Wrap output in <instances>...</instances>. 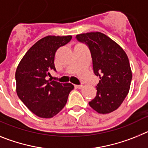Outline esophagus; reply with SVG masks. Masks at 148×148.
I'll use <instances>...</instances> for the list:
<instances>
[{
    "label": "esophagus",
    "instance_id": "obj_1",
    "mask_svg": "<svg viewBox=\"0 0 148 148\" xmlns=\"http://www.w3.org/2000/svg\"><path fill=\"white\" fill-rule=\"evenodd\" d=\"M74 86H75V88H83V86L82 84L75 85Z\"/></svg>",
    "mask_w": 148,
    "mask_h": 148
}]
</instances>
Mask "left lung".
<instances>
[{"label": "left lung", "mask_w": 148, "mask_h": 148, "mask_svg": "<svg viewBox=\"0 0 148 148\" xmlns=\"http://www.w3.org/2000/svg\"><path fill=\"white\" fill-rule=\"evenodd\" d=\"M76 39L89 49L94 74L100 77L96 97L88 102L101 114L117 110L129 92L132 80L130 62L124 51L100 32L77 35Z\"/></svg>", "instance_id": "8db88e82"}]
</instances>
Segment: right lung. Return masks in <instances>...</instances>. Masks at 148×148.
I'll return each instance as SVG.
<instances>
[{
    "label": "right lung",
    "instance_id": "1",
    "mask_svg": "<svg viewBox=\"0 0 148 148\" xmlns=\"http://www.w3.org/2000/svg\"><path fill=\"white\" fill-rule=\"evenodd\" d=\"M71 38V36L45 37L28 50L18 65L15 72L18 96L32 112L40 118L49 119L58 114L74 88L71 83L47 79L51 71H56V51Z\"/></svg>",
    "mask_w": 148,
    "mask_h": 148
}]
</instances>
